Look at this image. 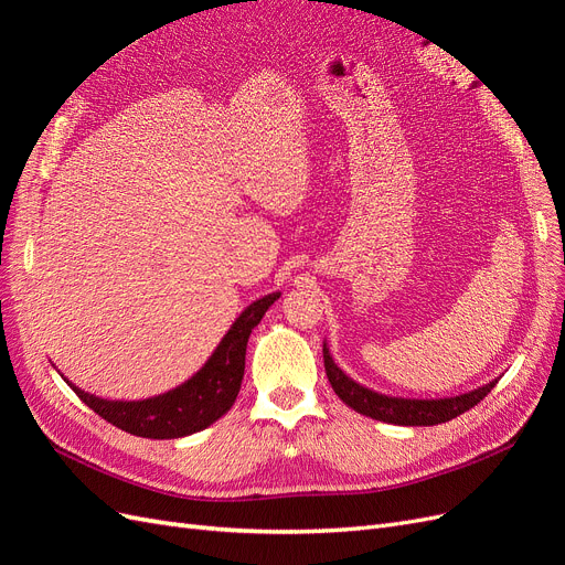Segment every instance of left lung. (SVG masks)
I'll use <instances>...</instances> for the list:
<instances>
[{"label":"left lung","instance_id":"1","mask_svg":"<svg viewBox=\"0 0 565 565\" xmlns=\"http://www.w3.org/2000/svg\"><path fill=\"white\" fill-rule=\"evenodd\" d=\"M322 358H324V372H328V380L341 401L365 417L380 419L386 424H398V426H434V424L450 422L461 413H467V409H471L476 403H481L490 393V388L500 382L498 377L490 384H483L473 391L459 393V396H450V398H401V396H386V393L372 391L351 380L349 374L334 363L328 341H322Z\"/></svg>","mask_w":565,"mask_h":565}]
</instances>
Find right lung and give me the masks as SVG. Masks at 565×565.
<instances>
[{"label":"right lung","mask_w":565,"mask_h":565,"mask_svg":"<svg viewBox=\"0 0 565 565\" xmlns=\"http://www.w3.org/2000/svg\"><path fill=\"white\" fill-rule=\"evenodd\" d=\"M276 299H280V292L252 301L235 318L231 330L207 358V363L191 380H185L172 391L160 393V396L143 401H108L82 391L71 380H65L63 374L61 377L77 393L84 405H89L96 415L117 426V429L158 440L191 436L195 431L207 429L218 417H224L235 403L245 374L249 334L262 322L268 306Z\"/></svg>","instance_id":"add662e5"}]
</instances>
